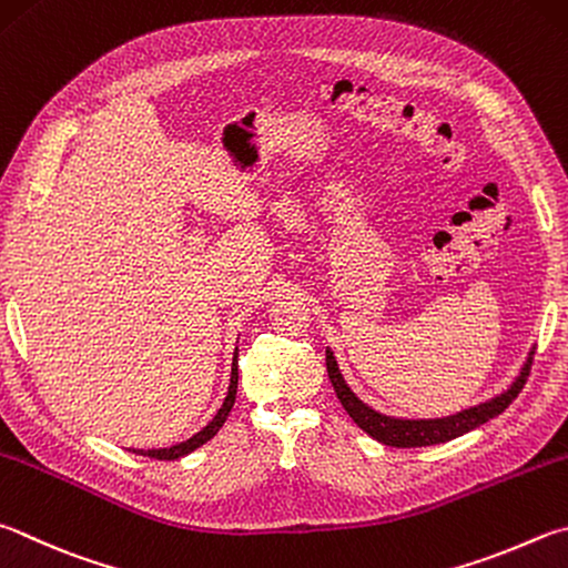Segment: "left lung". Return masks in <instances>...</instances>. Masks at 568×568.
<instances>
[{"label":"left lung","mask_w":568,"mask_h":568,"mask_svg":"<svg viewBox=\"0 0 568 568\" xmlns=\"http://www.w3.org/2000/svg\"><path fill=\"white\" fill-rule=\"evenodd\" d=\"M531 355L527 359V365H524L521 375L517 377V383H514L507 392H501L499 397H494L489 402H481V405H477V407H469L464 412H457V415L442 417V419H395V417L379 415V412L363 405V402L353 395V389L345 385V379H343V375H339L337 363L329 349L325 355V365H327V377L335 387L339 405L345 407V412L355 419V425L359 429L367 432L369 437L383 442V445H389V447H429V445H439V442H449L455 437L467 435L469 429L479 427V425H484V422H489L491 417L501 415V412L507 409L514 399H517L521 387L527 385V377L531 369Z\"/></svg>","instance_id":"1"}]
</instances>
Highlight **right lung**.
Returning <instances> with one entry per match:
<instances>
[{
	"label": "right lung",
	"mask_w": 568,
	"mask_h": 568,
	"mask_svg": "<svg viewBox=\"0 0 568 568\" xmlns=\"http://www.w3.org/2000/svg\"><path fill=\"white\" fill-rule=\"evenodd\" d=\"M235 389H239V349H235V355H233L231 387H229V395H225V399H223V407H221L219 412H215V417L199 432V435H193L191 439H185V442H181V445H173V447H169V449H149V452L133 449V452H136V455L151 457V459H163V462L191 455L193 449H199L201 445H205V442H209L211 437H215V432H219V429L223 427V422H225V417H229V412H231L233 402H235Z\"/></svg>",
	"instance_id": "1"
}]
</instances>
